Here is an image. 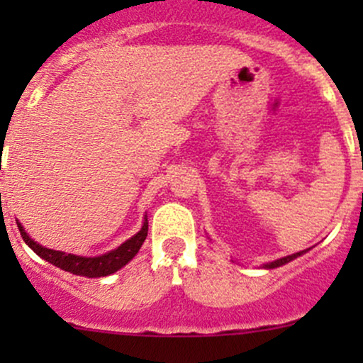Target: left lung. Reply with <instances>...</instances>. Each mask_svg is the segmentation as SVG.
<instances>
[{"instance_id":"left-lung-1","label":"left lung","mask_w":363,"mask_h":363,"mask_svg":"<svg viewBox=\"0 0 363 363\" xmlns=\"http://www.w3.org/2000/svg\"><path fill=\"white\" fill-rule=\"evenodd\" d=\"M300 255H303V251H300V252H295V255H290V256H284V258H281V259H276V262H270V263H267V265H265V269H276V267H281V265H284V263L291 262V259H295L296 256H300Z\"/></svg>"}]
</instances>
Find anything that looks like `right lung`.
Returning a JSON list of instances; mask_svg holds the SVG:
<instances>
[{
  "instance_id": "1",
  "label": "right lung",
  "mask_w": 363,
  "mask_h": 363,
  "mask_svg": "<svg viewBox=\"0 0 363 363\" xmlns=\"http://www.w3.org/2000/svg\"><path fill=\"white\" fill-rule=\"evenodd\" d=\"M21 235H23L24 242L31 247L40 258L47 259L52 265L60 267V269L67 270L69 274H75V276L82 277H104L111 276V274L119 270L121 267L126 265L135 255H137L138 250L144 244L145 237H147V219H145L144 226H142L140 232L137 235L131 237L130 240H126L124 244H121L117 250H113L107 255L94 256V258H84V256H75V255H67V252L47 250V247H42L40 244H36L35 240L29 239L28 233L24 232L23 226L19 225Z\"/></svg>"
}]
</instances>
